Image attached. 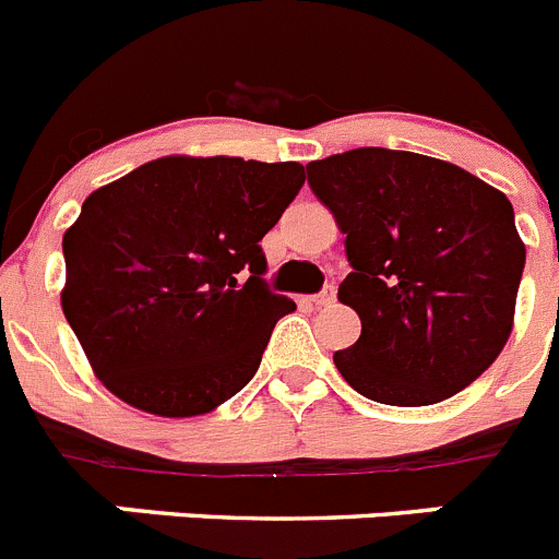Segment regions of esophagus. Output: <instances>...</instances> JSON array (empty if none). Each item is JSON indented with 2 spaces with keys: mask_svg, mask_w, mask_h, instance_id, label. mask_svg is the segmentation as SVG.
<instances>
[{
  "mask_svg": "<svg viewBox=\"0 0 559 559\" xmlns=\"http://www.w3.org/2000/svg\"><path fill=\"white\" fill-rule=\"evenodd\" d=\"M314 304L317 306H331V304H336V286H325V289L320 292V295L314 297Z\"/></svg>",
  "mask_w": 559,
  "mask_h": 559,
  "instance_id": "1",
  "label": "esophagus"
}]
</instances>
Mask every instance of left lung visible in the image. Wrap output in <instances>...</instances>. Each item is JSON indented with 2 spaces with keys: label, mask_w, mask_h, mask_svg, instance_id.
Masks as SVG:
<instances>
[{
  "label": "left lung",
  "mask_w": 559,
  "mask_h": 559,
  "mask_svg": "<svg viewBox=\"0 0 559 559\" xmlns=\"http://www.w3.org/2000/svg\"><path fill=\"white\" fill-rule=\"evenodd\" d=\"M306 170L347 234L338 300L358 311L361 336L333 353L342 378L400 408L474 383L513 331L526 262L508 195L414 151L353 148Z\"/></svg>",
  "instance_id": "8db88e82"
}]
</instances>
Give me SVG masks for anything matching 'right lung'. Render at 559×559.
I'll return each mask as SVG.
<instances>
[{
    "label": "right lung",
    "instance_id": "add662e5",
    "mask_svg": "<svg viewBox=\"0 0 559 559\" xmlns=\"http://www.w3.org/2000/svg\"><path fill=\"white\" fill-rule=\"evenodd\" d=\"M304 165L162 156L82 203L62 237V314L93 372L145 414L201 416L248 385L295 311L262 278V237Z\"/></svg>",
    "mask_w": 559,
    "mask_h": 559
}]
</instances>
